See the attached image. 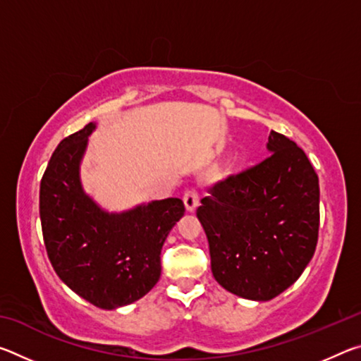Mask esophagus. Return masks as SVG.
I'll use <instances>...</instances> for the list:
<instances>
[{"mask_svg": "<svg viewBox=\"0 0 361 361\" xmlns=\"http://www.w3.org/2000/svg\"><path fill=\"white\" fill-rule=\"evenodd\" d=\"M183 202H185V207L188 212H194L199 205V191L195 188H189L185 191V195H183Z\"/></svg>", "mask_w": 361, "mask_h": 361, "instance_id": "obj_1", "label": "esophagus"}]
</instances>
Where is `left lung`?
<instances>
[{
	"instance_id": "8db88e82",
	"label": "left lung",
	"mask_w": 361,
	"mask_h": 361,
	"mask_svg": "<svg viewBox=\"0 0 361 361\" xmlns=\"http://www.w3.org/2000/svg\"><path fill=\"white\" fill-rule=\"evenodd\" d=\"M267 149L264 161L210 188L197 209L213 277L253 301H269L295 283L319 240L320 188L312 164L279 132H271Z\"/></svg>"
}]
</instances>
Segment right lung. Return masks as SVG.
<instances>
[{"mask_svg": "<svg viewBox=\"0 0 361 361\" xmlns=\"http://www.w3.org/2000/svg\"><path fill=\"white\" fill-rule=\"evenodd\" d=\"M95 124L63 138L39 186V216L49 261L63 283L100 309L143 298L161 277V250L185 215L170 197L109 215L84 194L79 161Z\"/></svg>", "mask_w": 361, "mask_h": 361, "instance_id": "add662e5", "label": "right lung"}]
</instances>
